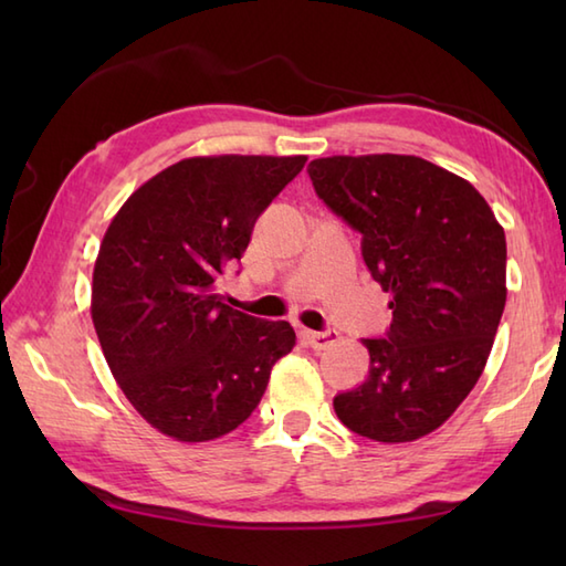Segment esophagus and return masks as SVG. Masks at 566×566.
<instances>
[{"instance_id":"esophagus-1","label":"esophagus","mask_w":566,"mask_h":566,"mask_svg":"<svg viewBox=\"0 0 566 566\" xmlns=\"http://www.w3.org/2000/svg\"><path fill=\"white\" fill-rule=\"evenodd\" d=\"M302 338L306 345L314 347V350H326V347L340 340V333L338 331H302Z\"/></svg>"}]
</instances>
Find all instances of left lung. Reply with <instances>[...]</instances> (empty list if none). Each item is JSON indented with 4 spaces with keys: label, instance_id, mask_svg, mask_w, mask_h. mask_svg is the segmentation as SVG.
<instances>
[{
    "label": "left lung",
    "instance_id": "left-lung-1",
    "mask_svg": "<svg viewBox=\"0 0 566 566\" xmlns=\"http://www.w3.org/2000/svg\"><path fill=\"white\" fill-rule=\"evenodd\" d=\"M308 175L391 294L387 338L363 340L369 377L333 408L357 436L413 442L482 377L506 306V235L467 179L416 155H333Z\"/></svg>",
    "mask_w": 566,
    "mask_h": 566
}]
</instances>
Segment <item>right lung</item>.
I'll return each instance as SVG.
<instances>
[{
	"instance_id": "1",
	"label": "right lung",
	"mask_w": 566,
	"mask_h": 566,
	"mask_svg": "<svg viewBox=\"0 0 566 566\" xmlns=\"http://www.w3.org/2000/svg\"><path fill=\"white\" fill-rule=\"evenodd\" d=\"M306 155H207L150 177L106 228L92 323L130 406L179 442H207L255 411L274 363L296 345L286 321L221 302L219 276Z\"/></svg>"
}]
</instances>
